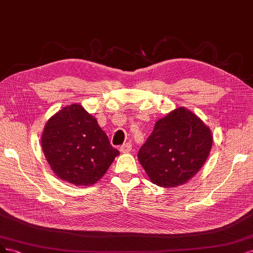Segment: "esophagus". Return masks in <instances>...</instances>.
I'll return each mask as SVG.
<instances>
[{"mask_svg": "<svg viewBox=\"0 0 253 253\" xmlns=\"http://www.w3.org/2000/svg\"><path fill=\"white\" fill-rule=\"evenodd\" d=\"M131 149H132L131 144H130V143H126V144L121 146L120 151H121L122 153H128V152L131 151Z\"/></svg>", "mask_w": 253, "mask_h": 253, "instance_id": "esophagus-1", "label": "esophagus"}]
</instances>
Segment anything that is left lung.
<instances>
[{"label": "left lung", "mask_w": 253, "mask_h": 253, "mask_svg": "<svg viewBox=\"0 0 253 253\" xmlns=\"http://www.w3.org/2000/svg\"><path fill=\"white\" fill-rule=\"evenodd\" d=\"M212 142L210 128L197 115L177 107L158 120L137 159L153 184L174 188L199 172Z\"/></svg>", "instance_id": "left-lung-1"}]
</instances>
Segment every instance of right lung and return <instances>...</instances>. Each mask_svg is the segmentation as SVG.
<instances>
[{"label": "right lung", "mask_w": 253, "mask_h": 253, "mask_svg": "<svg viewBox=\"0 0 253 253\" xmlns=\"http://www.w3.org/2000/svg\"><path fill=\"white\" fill-rule=\"evenodd\" d=\"M41 145L55 175L77 187L95 184L120 154L96 119L78 103L47 121Z\"/></svg>", "instance_id": "add662e5"}]
</instances>
